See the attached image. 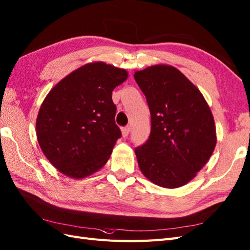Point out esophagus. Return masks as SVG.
Returning a JSON list of instances; mask_svg holds the SVG:
<instances>
[{
  "instance_id": "1",
  "label": "esophagus",
  "mask_w": 250,
  "mask_h": 250,
  "mask_svg": "<svg viewBox=\"0 0 250 250\" xmlns=\"http://www.w3.org/2000/svg\"><path fill=\"white\" fill-rule=\"evenodd\" d=\"M130 132V127L129 126H126V127H123L122 128V135L124 138H126L128 134H129Z\"/></svg>"
}]
</instances>
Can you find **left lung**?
<instances>
[{"mask_svg":"<svg viewBox=\"0 0 250 250\" xmlns=\"http://www.w3.org/2000/svg\"><path fill=\"white\" fill-rule=\"evenodd\" d=\"M133 77L151 115L149 139L134 150L139 167L157 186L183 187L203 168L216 147L209 106L200 90L174 66H148Z\"/></svg>","mask_w":250,"mask_h":250,"instance_id":"8db88e82","label":"left lung"}]
</instances>
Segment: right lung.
Wrapping results in <instances>:
<instances>
[{
    "label": "right lung",
    "instance_id": "right-lung-1",
    "mask_svg": "<svg viewBox=\"0 0 250 250\" xmlns=\"http://www.w3.org/2000/svg\"><path fill=\"white\" fill-rule=\"evenodd\" d=\"M127 77L124 69L90 62L60 80L44 98L36 119L37 141L60 173L80 179L106 164L122 135L111 93Z\"/></svg>",
    "mask_w": 250,
    "mask_h": 250
}]
</instances>
